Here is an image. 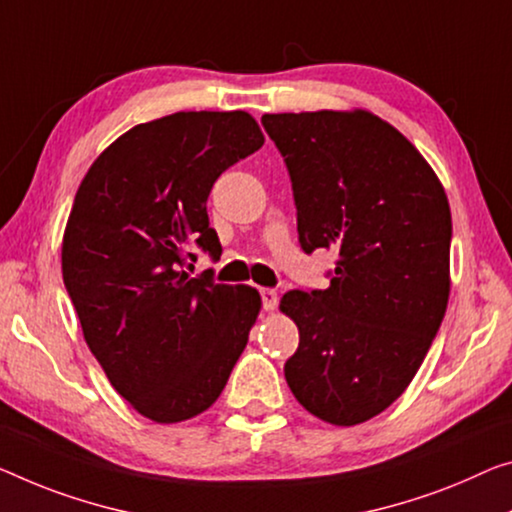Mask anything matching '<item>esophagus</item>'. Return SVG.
<instances>
[{
    "label": "esophagus",
    "instance_id": "1",
    "mask_svg": "<svg viewBox=\"0 0 512 512\" xmlns=\"http://www.w3.org/2000/svg\"><path fill=\"white\" fill-rule=\"evenodd\" d=\"M261 297H263V309H265V311H274V309H277V302H279L277 290L261 288Z\"/></svg>",
    "mask_w": 512,
    "mask_h": 512
}]
</instances>
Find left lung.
Here are the masks:
<instances>
[{"mask_svg":"<svg viewBox=\"0 0 512 512\" xmlns=\"http://www.w3.org/2000/svg\"><path fill=\"white\" fill-rule=\"evenodd\" d=\"M286 160L306 254H338L325 290H288L300 329L283 366L306 412L357 426L400 398L451 293V208L403 132L366 109L263 114Z\"/></svg>","mask_w":512,"mask_h":512,"instance_id":"obj_1","label":"left lung"}]
</instances>
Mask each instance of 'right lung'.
<instances>
[{
  "label": "right lung",
  "mask_w": 512,
  "mask_h": 512,
  "mask_svg": "<svg viewBox=\"0 0 512 512\" xmlns=\"http://www.w3.org/2000/svg\"><path fill=\"white\" fill-rule=\"evenodd\" d=\"M263 141L242 109L176 112L112 141L75 194L61 245L66 290L107 380L155 423L215 403L261 311L256 288L187 267L194 247L222 254L208 194Z\"/></svg>",
  "instance_id": "right-lung-1"
}]
</instances>
